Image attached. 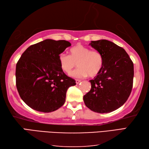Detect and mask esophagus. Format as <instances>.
Segmentation results:
<instances>
[{"label":"esophagus","mask_w":149,"mask_h":149,"mask_svg":"<svg viewBox=\"0 0 149 149\" xmlns=\"http://www.w3.org/2000/svg\"><path fill=\"white\" fill-rule=\"evenodd\" d=\"M81 81V80H78V79H77V80H76V83H77V84H78L79 83H80Z\"/></svg>","instance_id":"34e87169"}]
</instances>
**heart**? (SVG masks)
Masks as SVG:
<instances>
[{"label":"heart","instance_id":"heart-1","mask_svg":"<svg viewBox=\"0 0 149 149\" xmlns=\"http://www.w3.org/2000/svg\"><path fill=\"white\" fill-rule=\"evenodd\" d=\"M69 55L61 54L59 56V63L62 70L70 74L76 66L78 69L72 72L75 78L95 77L98 75L104 65V58L101 53L81 44H77L69 49Z\"/></svg>","mask_w":149,"mask_h":149}]
</instances>
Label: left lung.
Instances as JSON below:
<instances>
[{"mask_svg": "<svg viewBox=\"0 0 149 149\" xmlns=\"http://www.w3.org/2000/svg\"><path fill=\"white\" fill-rule=\"evenodd\" d=\"M90 45L101 53L104 65L89 81L90 91L84 96L85 104L98 113H107L122 106L132 91L134 64L125 49L107 40L91 41Z\"/></svg>", "mask_w": 149, "mask_h": 149, "instance_id": "left-lung-1", "label": "left lung"}]
</instances>
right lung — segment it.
<instances>
[{
  "mask_svg": "<svg viewBox=\"0 0 149 149\" xmlns=\"http://www.w3.org/2000/svg\"><path fill=\"white\" fill-rule=\"evenodd\" d=\"M71 45L66 40L46 39L22 53L16 65V86L20 98L31 109L51 113L64 104L67 91L76 81L60 68L59 55Z\"/></svg>",
  "mask_w": 149,
  "mask_h": 149,
  "instance_id": "1",
  "label": "right lung"
}]
</instances>
